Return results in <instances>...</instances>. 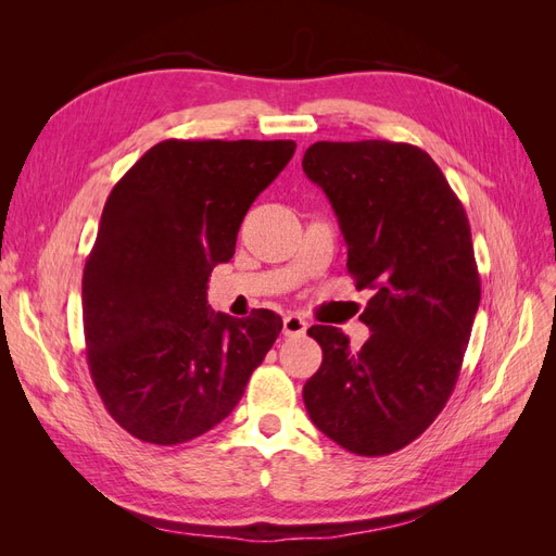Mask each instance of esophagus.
I'll return each instance as SVG.
<instances>
[{
	"label": "esophagus",
	"mask_w": 556,
	"mask_h": 556,
	"mask_svg": "<svg viewBox=\"0 0 556 556\" xmlns=\"http://www.w3.org/2000/svg\"><path fill=\"white\" fill-rule=\"evenodd\" d=\"M306 319L299 315H285L282 317V333L285 336H304L306 333Z\"/></svg>",
	"instance_id": "esophagus-1"
}]
</instances>
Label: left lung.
<instances>
[{"label": "left lung", "mask_w": 556, "mask_h": 556, "mask_svg": "<svg viewBox=\"0 0 556 556\" xmlns=\"http://www.w3.org/2000/svg\"><path fill=\"white\" fill-rule=\"evenodd\" d=\"M306 176L327 194L357 290L371 288L362 350L315 325L323 364L304 384L313 425L362 457H382L425 433L457 384L480 306L470 225L425 150L392 141H317Z\"/></svg>", "instance_id": "8db88e82"}]
</instances>
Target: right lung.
I'll list each match as a JSON object with an SVG mask.
<instances>
[{
	"label": "right lung",
	"instance_id": "1",
	"mask_svg": "<svg viewBox=\"0 0 556 556\" xmlns=\"http://www.w3.org/2000/svg\"><path fill=\"white\" fill-rule=\"evenodd\" d=\"M294 148L166 139L111 190L83 268V331L97 392L134 439L178 445L220 425L276 343L280 315L213 313L206 290Z\"/></svg>",
	"mask_w": 556,
	"mask_h": 556
}]
</instances>
